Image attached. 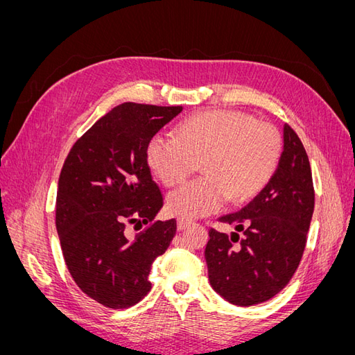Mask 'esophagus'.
I'll return each mask as SVG.
<instances>
[{
    "mask_svg": "<svg viewBox=\"0 0 355 355\" xmlns=\"http://www.w3.org/2000/svg\"><path fill=\"white\" fill-rule=\"evenodd\" d=\"M191 225H192V220H189V219H184V218L178 219V230L179 231H184V230L189 228Z\"/></svg>",
    "mask_w": 355,
    "mask_h": 355,
    "instance_id": "esophagus-1",
    "label": "esophagus"
}]
</instances>
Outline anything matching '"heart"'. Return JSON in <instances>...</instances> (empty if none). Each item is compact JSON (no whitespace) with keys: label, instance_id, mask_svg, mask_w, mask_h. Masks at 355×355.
Returning <instances> with one entry per match:
<instances>
[{"label":"heart","instance_id":"obj_1","mask_svg":"<svg viewBox=\"0 0 355 355\" xmlns=\"http://www.w3.org/2000/svg\"><path fill=\"white\" fill-rule=\"evenodd\" d=\"M282 136L250 115L216 110L191 115L175 128V139L155 135L146 144V163L167 188L182 184L197 170L202 178L188 182L167 198L171 214L198 218L225 202L254 198L270 184L280 164Z\"/></svg>","mask_w":355,"mask_h":355}]
</instances>
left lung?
I'll list each match as a JSON object with an SVG mask.
<instances>
[{
	"mask_svg": "<svg viewBox=\"0 0 355 355\" xmlns=\"http://www.w3.org/2000/svg\"><path fill=\"white\" fill-rule=\"evenodd\" d=\"M283 139L280 164L270 184L240 211L219 218L235 232L209 231L204 256L210 284L239 306L262 304L282 292L305 250L314 213L313 175L305 148L288 124Z\"/></svg>",
	"mask_w": 355,
	"mask_h": 355,
	"instance_id": "8db88e82",
	"label": "left lung"
}]
</instances>
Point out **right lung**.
Wrapping results in <instances>:
<instances>
[{
	"label": "right lung",
	"mask_w": 355,
	"mask_h": 355,
	"mask_svg": "<svg viewBox=\"0 0 355 355\" xmlns=\"http://www.w3.org/2000/svg\"><path fill=\"white\" fill-rule=\"evenodd\" d=\"M182 106L125 102L99 118L63 163L56 230L68 270L83 292L124 309L142 300L148 275L176 234V220H155L163 194L146 163V144ZM146 228L130 238L128 228Z\"/></svg>",
	"instance_id": "obj_1"
}]
</instances>
